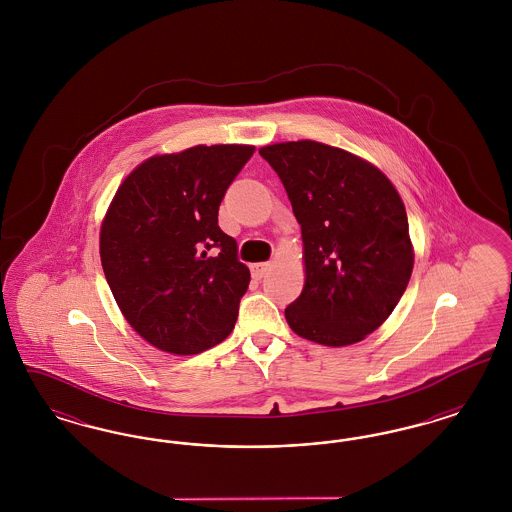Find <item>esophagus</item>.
<instances>
[{"instance_id": "34e87169", "label": "esophagus", "mask_w": 512, "mask_h": 512, "mask_svg": "<svg viewBox=\"0 0 512 512\" xmlns=\"http://www.w3.org/2000/svg\"><path fill=\"white\" fill-rule=\"evenodd\" d=\"M270 270V263H253L251 265V276L255 280H261L265 274Z\"/></svg>"}]
</instances>
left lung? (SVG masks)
Instances as JSON below:
<instances>
[{
  "label": "left lung",
  "mask_w": 512,
  "mask_h": 512,
  "mask_svg": "<svg viewBox=\"0 0 512 512\" xmlns=\"http://www.w3.org/2000/svg\"><path fill=\"white\" fill-rule=\"evenodd\" d=\"M301 224L305 286L286 307L293 332L322 345H351L390 317L413 272L401 197L390 180L349 151L311 140L261 147Z\"/></svg>",
  "instance_id": "1"
}]
</instances>
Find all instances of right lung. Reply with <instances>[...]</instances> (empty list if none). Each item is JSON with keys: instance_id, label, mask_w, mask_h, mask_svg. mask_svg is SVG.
Segmentation results:
<instances>
[{"instance_id": "right-lung-1", "label": "right lung", "mask_w": 512, "mask_h": 512, "mask_svg": "<svg viewBox=\"0 0 512 512\" xmlns=\"http://www.w3.org/2000/svg\"><path fill=\"white\" fill-rule=\"evenodd\" d=\"M253 146H195L151 157L117 190L99 255L122 315L151 345L195 355L228 338L249 268L219 226L222 197Z\"/></svg>"}]
</instances>
